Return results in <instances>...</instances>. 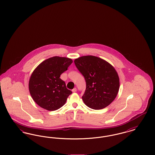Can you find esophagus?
<instances>
[{"mask_svg":"<svg viewBox=\"0 0 155 155\" xmlns=\"http://www.w3.org/2000/svg\"><path fill=\"white\" fill-rule=\"evenodd\" d=\"M77 91V88H74L73 90H72V92H75Z\"/></svg>","mask_w":155,"mask_h":155,"instance_id":"34e87169","label":"esophagus"}]
</instances>
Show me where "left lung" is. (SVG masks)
I'll return each mask as SVG.
<instances>
[{
  "instance_id": "obj_1",
  "label": "left lung",
  "mask_w": 155,
  "mask_h": 155,
  "mask_svg": "<svg viewBox=\"0 0 155 155\" xmlns=\"http://www.w3.org/2000/svg\"><path fill=\"white\" fill-rule=\"evenodd\" d=\"M77 69L84 77L86 89L82 96L84 103L95 110L109 106L118 94V74L110 63L94 56L75 59Z\"/></svg>"
}]
</instances>
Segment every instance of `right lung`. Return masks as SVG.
<instances>
[{
    "instance_id": "add662e5",
    "label": "right lung",
    "mask_w": 155,
    "mask_h": 155,
    "mask_svg": "<svg viewBox=\"0 0 155 155\" xmlns=\"http://www.w3.org/2000/svg\"><path fill=\"white\" fill-rule=\"evenodd\" d=\"M72 63L71 59L54 56L45 60L34 70L29 81V91L38 105L54 111L66 103L72 92L60 77Z\"/></svg>"
}]
</instances>
